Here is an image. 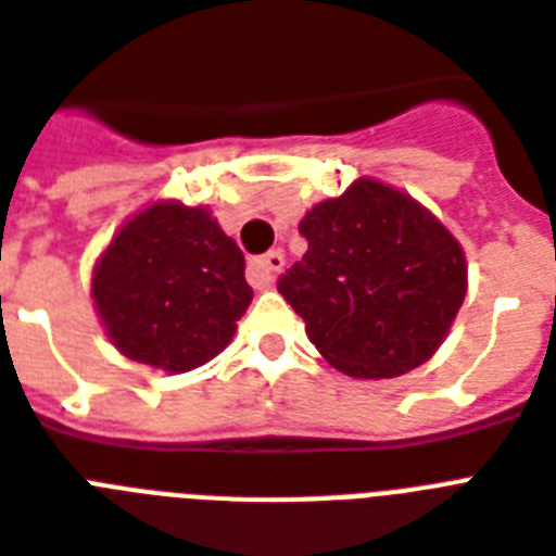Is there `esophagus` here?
I'll use <instances>...</instances> for the list:
<instances>
[{
  "label": "esophagus",
  "mask_w": 556,
  "mask_h": 556,
  "mask_svg": "<svg viewBox=\"0 0 556 556\" xmlns=\"http://www.w3.org/2000/svg\"><path fill=\"white\" fill-rule=\"evenodd\" d=\"M286 268V253L282 251H268L265 256L251 262V268H248V277L256 288H268L274 279H277L279 270Z\"/></svg>",
  "instance_id": "esophagus-1"
}]
</instances>
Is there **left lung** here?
Masks as SVG:
<instances>
[{
	"instance_id": "left-lung-1",
	"label": "left lung",
	"mask_w": 556,
	"mask_h": 556,
	"mask_svg": "<svg viewBox=\"0 0 556 556\" xmlns=\"http://www.w3.org/2000/svg\"><path fill=\"white\" fill-rule=\"evenodd\" d=\"M308 251L279 277L305 334L352 378H395L435 355L467 294L462 244L413 195L357 178L300 222Z\"/></svg>"
}]
</instances>
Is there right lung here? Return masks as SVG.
<instances>
[{
	"instance_id": "add662e5",
	"label": "right lung",
	"mask_w": 556,
	"mask_h": 556,
	"mask_svg": "<svg viewBox=\"0 0 556 556\" xmlns=\"http://www.w3.org/2000/svg\"><path fill=\"white\" fill-rule=\"evenodd\" d=\"M91 300L121 355L176 375L230 343L253 291L239 244L207 207L155 201L100 253Z\"/></svg>"
}]
</instances>
